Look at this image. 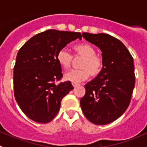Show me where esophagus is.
I'll use <instances>...</instances> for the list:
<instances>
[{"instance_id": "obj_1", "label": "esophagus", "mask_w": 147, "mask_h": 147, "mask_svg": "<svg viewBox=\"0 0 147 147\" xmlns=\"http://www.w3.org/2000/svg\"><path fill=\"white\" fill-rule=\"evenodd\" d=\"M72 86H73V87H76V86H78V85H79V84H78V83H76V82H72Z\"/></svg>"}]
</instances>
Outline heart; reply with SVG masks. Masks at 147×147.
I'll use <instances>...</instances> for the list:
<instances>
[{"mask_svg": "<svg viewBox=\"0 0 147 147\" xmlns=\"http://www.w3.org/2000/svg\"><path fill=\"white\" fill-rule=\"evenodd\" d=\"M75 50L78 56L84 57L80 64L81 69H72L65 75V79L72 82H80L86 80L90 75L97 76L100 73L103 60L100 56L96 55V50L88 43L76 45ZM57 60L62 67L67 69L71 66L73 56L66 48H62L57 54Z\"/></svg>", "mask_w": 147, "mask_h": 147, "instance_id": "heart-1", "label": "heart"}]
</instances>
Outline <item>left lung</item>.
<instances>
[{
  "label": "left lung",
  "instance_id": "1",
  "mask_svg": "<svg viewBox=\"0 0 147 147\" xmlns=\"http://www.w3.org/2000/svg\"><path fill=\"white\" fill-rule=\"evenodd\" d=\"M82 35L100 49L103 67L100 73L84 85L81 109L92 123L105 125L120 117L129 105L135 84L134 60L125 45L108 34Z\"/></svg>",
  "mask_w": 147,
  "mask_h": 147
}]
</instances>
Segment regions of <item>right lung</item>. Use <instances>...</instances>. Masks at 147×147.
Returning <instances> with one entry per match:
<instances>
[{"label": "right lung", "instance_id": "add662e5", "mask_svg": "<svg viewBox=\"0 0 147 147\" xmlns=\"http://www.w3.org/2000/svg\"><path fill=\"white\" fill-rule=\"evenodd\" d=\"M77 39L82 40L80 32L48 30L31 38L18 53L13 69L15 98L34 121H52L62 99L74 88L69 81L55 84L63 78L57 54Z\"/></svg>", "mask_w": 147, "mask_h": 147}]
</instances>
